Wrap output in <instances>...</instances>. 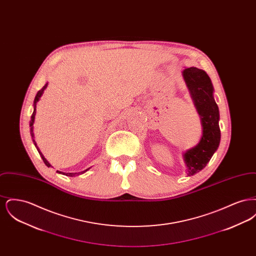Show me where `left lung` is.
I'll return each instance as SVG.
<instances>
[{"label": "left lung", "instance_id": "8db88e82", "mask_svg": "<svg viewBox=\"0 0 256 256\" xmlns=\"http://www.w3.org/2000/svg\"><path fill=\"white\" fill-rule=\"evenodd\" d=\"M182 76L202 126V135L198 144L183 154L186 174L190 176L202 170L219 148L220 114L213 97L214 88L208 74L204 70L191 67L184 69Z\"/></svg>", "mask_w": 256, "mask_h": 256}]
</instances>
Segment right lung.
Wrapping results in <instances>:
<instances>
[{
	"instance_id": "add662e5",
	"label": "right lung",
	"mask_w": 256,
	"mask_h": 256,
	"mask_svg": "<svg viewBox=\"0 0 256 256\" xmlns=\"http://www.w3.org/2000/svg\"><path fill=\"white\" fill-rule=\"evenodd\" d=\"M47 86H48V84H46L45 86H43L38 92H37L36 96L34 98V112H32V117H30V135H32V141H34V145L36 146L37 150H38V152H39V154H40V156L43 159V161H44V163L47 165V167H52V165L50 164L49 162H48V160L44 158V156L42 154V152L39 150V148H38V146L36 145V140L34 139V118H36V104L39 102V100H40V98L41 96L43 95V93H44V90L47 88ZM90 168H88V169H86V170H82V172H60V170H56L58 174H64V176H76V174H84L86 172L89 170Z\"/></svg>"
}]
</instances>
